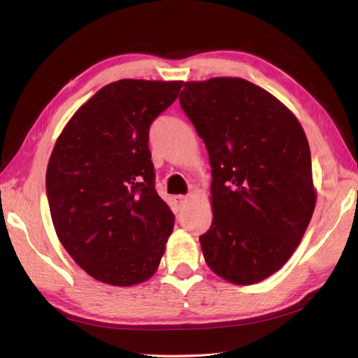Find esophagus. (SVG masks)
<instances>
[{
  "instance_id": "34e87169",
  "label": "esophagus",
  "mask_w": 358,
  "mask_h": 358,
  "mask_svg": "<svg viewBox=\"0 0 358 358\" xmlns=\"http://www.w3.org/2000/svg\"><path fill=\"white\" fill-rule=\"evenodd\" d=\"M173 201H174V203H176V207L178 208H182L187 203V201H188V198L187 196H182V194H178V196H174L173 198Z\"/></svg>"
}]
</instances>
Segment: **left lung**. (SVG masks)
I'll return each mask as SVG.
<instances>
[{"instance_id":"8db88e82","label":"left lung","mask_w":358,"mask_h":358,"mask_svg":"<svg viewBox=\"0 0 358 358\" xmlns=\"http://www.w3.org/2000/svg\"><path fill=\"white\" fill-rule=\"evenodd\" d=\"M180 106L211 165L213 221L199 236L208 267L253 284L286 264L315 208L308 138L272 94L243 78L187 82Z\"/></svg>"}]
</instances>
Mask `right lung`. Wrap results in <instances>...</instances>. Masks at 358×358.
Returning <instances> with one entry per match:
<instances>
[{"instance_id":"obj_1","label":"right lung","mask_w":358,"mask_h":358,"mask_svg":"<svg viewBox=\"0 0 358 358\" xmlns=\"http://www.w3.org/2000/svg\"><path fill=\"white\" fill-rule=\"evenodd\" d=\"M182 82L119 80L72 115L50 155L46 194L64 249L92 278L133 286L157 271L174 215L156 192L150 127Z\"/></svg>"}]
</instances>
